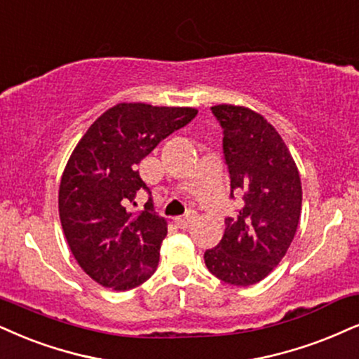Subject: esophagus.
Wrapping results in <instances>:
<instances>
[{"label": "esophagus", "instance_id": "obj_1", "mask_svg": "<svg viewBox=\"0 0 359 359\" xmlns=\"http://www.w3.org/2000/svg\"><path fill=\"white\" fill-rule=\"evenodd\" d=\"M193 216H178V218H175V224L180 229H187L193 224Z\"/></svg>", "mask_w": 359, "mask_h": 359}]
</instances>
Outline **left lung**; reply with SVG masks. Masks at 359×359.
Instances as JSON below:
<instances>
[{"mask_svg": "<svg viewBox=\"0 0 359 359\" xmlns=\"http://www.w3.org/2000/svg\"><path fill=\"white\" fill-rule=\"evenodd\" d=\"M211 113L223 128L229 198L243 208L224 218V234L205 251L211 274L234 286L268 276L293 241L302 216V180L278 131L253 109L218 104Z\"/></svg>", "mask_w": 359, "mask_h": 359, "instance_id": "left-lung-1", "label": "left lung"}]
</instances>
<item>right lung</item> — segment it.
Here are the masks:
<instances>
[{"mask_svg":"<svg viewBox=\"0 0 359 359\" xmlns=\"http://www.w3.org/2000/svg\"><path fill=\"white\" fill-rule=\"evenodd\" d=\"M196 114L194 108L119 103L74 148L60 184V219L78 264L101 286L131 290L158 268L166 221L154 211L136 166ZM140 189L150 198L133 214Z\"/></svg>","mask_w":359,"mask_h":359,"instance_id":"add662e5","label":"right lung"}]
</instances>
